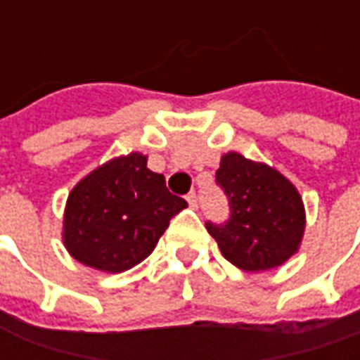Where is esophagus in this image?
Wrapping results in <instances>:
<instances>
[{
    "instance_id": "esophagus-1",
    "label": "esophagus",
    "mask_w": 360,
    "mask_h": 360,
    "mask_svg": "<svg viewBox=\"0 0 360 360\" xmlns=\"http://www.w3.org/2000/svg\"><path fill=\"white\" fill-rule=\"evenodd\" d=\"M187 202H188V206H191V208L195 210L196 206H198V200H196V193H188Z\"/></svg>"
}]
</instances>
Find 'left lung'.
Returning a JSON list of instances; mask_svg holds the SVG:
<instances>
[{"instance_id": "left-lung-1", "label": "left lung", "mask_w": 360, "mask_h": 360, "mask_svg": "<svg viewBox=\"0 0 360 360\" xmlns=\"http://www.w3.org/2000/svg\"><path fill=\"white\" fill-rule=\"evenodd\" d=\"M216 181L229 198L231 216L224 226L206 224V229L231 264L245 271L271 270L299 252L307 214L299 191L283 173L227 152Z\"/></svg>"}]
</instances>
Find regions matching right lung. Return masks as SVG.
Segmentation results:
<instances>
[{
  "instance_id": "1",
  "label": "right lung",
  "mask_w": 360,
  "mask_h": 360,
  "mask_svg": "<svg viewBox=\"0 0 360 360\" xmlns=\"http://www.w3.org/2000/svg\"><path fill=\"white\" fill-rule=\"evenodd\" d=\"M146 162L142 152L111 158L75 185L61 231L75 260L108 274L131 270L154 250L169 219L187 208Z\"/></svg>"
}]
</instances>
